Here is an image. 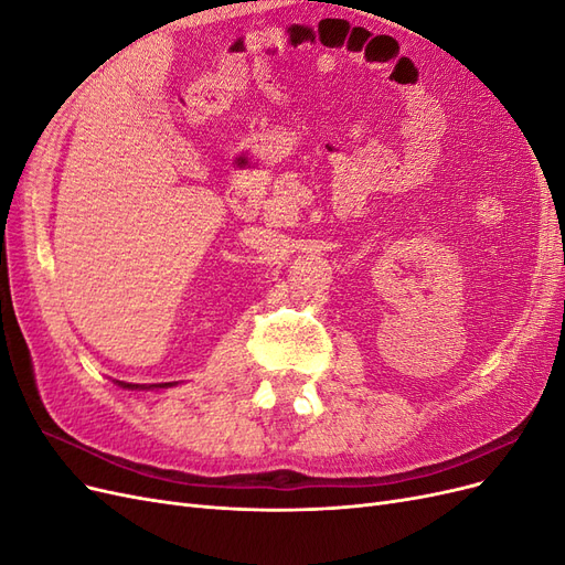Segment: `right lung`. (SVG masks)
Segmentation results:
<instances>
[{"instance_id": "right-lung-1", "label": "right lung", "mask_w": 565, "mask_h": 565, "mask_svg": "<svg viewBox=\"0 0 565 565\" xmlns=\"http://www.w3.org/2000/svg\"><path fill=\"white\" fill-rule=\"evenodd\" d=\"M125 386H129V384H125ZM162 386H169V384H162Z\"/></svg>"}]
</instances>
